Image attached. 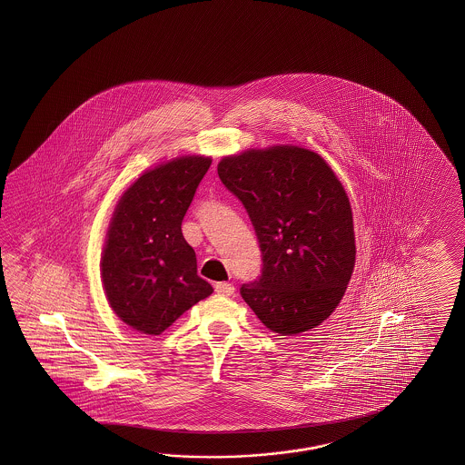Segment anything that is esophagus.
Returning a JSON list of instances; mask_svg holds the SVG:
<instances>
[{
    "instance_id": "obj_1",
    "label": "esophagus",
    "mask_w": 465,
    "mask_h": 465,
    "mask_svg": "<svg viewBox=\"0 0 465 465\" xmlns=\"http://www.w3.org/2000/svg\"><path fill=\"white\" fill-rule=\"evenodd\" d=\"M214 291L218 292L219 296H231V294H234V286L228 282H216Z\"/></svg>"
}]
</instances>
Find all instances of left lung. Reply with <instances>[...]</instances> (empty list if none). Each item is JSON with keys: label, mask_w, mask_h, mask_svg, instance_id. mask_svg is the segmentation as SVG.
Instances as JSON below:
<instances>
[{"label": "left lung", "mask_w": 465, "mask_h": 465, "mask_svg": "<svg viewBox=\"0 0 465 465\" xmlns=\"http://www.w3.org/2000/svg\"><path fill=\"white\" fill-rule=\"evenodd\" d=\"M219 179L246 208L262 252L241 296L261 322L297 336L334 312L356 262L352 211L334 171L299 146L249 149L218 164Z\"/></svg>", "instance_id": "1"}]
</instances>
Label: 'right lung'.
Returning <instances> with one entry per match:
<instances>
[{
    "mask_svg": "<svg viewBox=\"0 0 465 465\" xmlns=\"http://www.w3.org/2000/svg\"><path fill=\"white\" fill-rule=\"evenodd\" d=\"M211 158L183 156L136 179L119 199L101 256L109 306L141 334L159 336L213 294L181 224Z\"/></svg>",
    "mask_w": 465,
    "mask_h": 465,
    "instance_id": "add662e5",
    "label": "right lung"
}]
</instances>
